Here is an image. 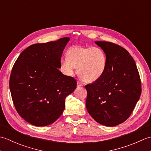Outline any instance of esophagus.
<instances>
[{"label": "esophagus", "instance_id": "1", "mask_svg": "<svg viewBox=\"0 0 151 151\" xmlns=\"http://www.w3.org/2000/svg\"><path fill=\"white\" fill-rule=\"evenodd\" d=\"M77 86H78V87H82V86H83V84H82L81 82H77Z\"/></svg>", "mask_w": 151, "mask_h": 151}]
</instances>
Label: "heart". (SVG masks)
Listing matches in <instances>:
<instances>
[{
    "mask_svg": "<svg viewBox=\"0 0 151 151\" xmlns=\"http://www.w3.org/2000/svg\"><path fill=\"white\" fill-rule=\"evenodd\" d=\"M108 57L101 48L74 46L60 61V70L66 76H73L78 68V76L86 82L100 80L107 70Z\"/></svg>",
    "mask_w": 151,
    "mask_h": 151,
    "instance_id": "obj_1",
    "label": "heart"
}]
</instances>
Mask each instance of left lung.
Segmentation results:
<instances>
[{
  "mask_svg": "<svg viewBox=\"0 0 151 151\" xmlns=\"http://www.w3.org/2000/svg\"><path fill=\"white\" fill-rule=\"evenodd\" d=\"M108 57L107 70L98 81L85 86L86 108L102 125L114 127L126 121L139 101L142 87L136 63L129 52L108 41H95Z\"/></svg>",
  "mask_w": 151,
  "mask_h": 151,
  "instance_id": "left-lung-1",
  "label": "left lung"
}]
</instances>
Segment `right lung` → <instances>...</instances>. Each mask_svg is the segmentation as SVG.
Wrapping results in <instances>:
<instances>
[{
  "mask_svg": "<svg viewBox=\"0 0 151 151\" xmlns=\"http://www.w3.org/2000/svg\"><path fill=\"white\" fill-rule=\"evenodd\" d=\"M70 40L37 43L21 53L13 67L9 89L16 110L37 127L53 123L62 114L67 95L75 91L76 80L60 71L63 51Z\"/></svg>",
  "mask_w": 151,
  "mask_h": 151,
  "instance_id": "add662e5",
  "label": "right lung"
}]
</instances>
